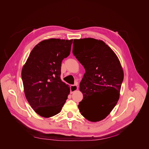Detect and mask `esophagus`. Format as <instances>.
Listing matches in <instances>:
<instances>
[{
	"label": "esophagus",
	"mask_w": 149,
	"mask_h": 149,
	"mask_svg": "<svg viewBox=\"0 0 149 149\" xmlns=\"http://www.w3.org/2000/svg\"><path fill=\"white\" fill-rule=\"evenodd\" d=\"M78 89V86L77 84H73V85H70V93H72L74 92L77 91Z\"/></svg>",
	"instance_id": "obj_1"
}]
</instances>
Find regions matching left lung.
Listing matches in <instances>:
<instances>
[{"label":"left lung","instance_id":"obj_1","mask_svg":"<svg viewBox=\"0 0 149 149\" xmlns=\"http://www.w3.org/2000/svg\"><path fill=\"white\" fill-rule=\"evenodd\" d=\"M72 52L86 71L80 84V112L90 121L102 120L119 99L124 79L120 62L110 47L92 38L74 39Z\"/></svg>","mask_w":149,"mask_h":149}]
</instances>
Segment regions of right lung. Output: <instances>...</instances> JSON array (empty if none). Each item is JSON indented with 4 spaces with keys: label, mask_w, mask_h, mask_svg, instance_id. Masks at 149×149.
<instances>
[{
    "label": "right lung",
    "mask_w": 149,
    "mask_h": 149,
    "mask_svg": "<svg viewBox=\"0 0 149 149\" xmlns=\"http://www.w3.org/2000/svg\"><path fill=\"white\" fill-rule=\"evenodd\" d=\"M73 40L50 38L37 44L23 67L26 98L34 111L49 118L58 113L70 92L60 79L62 60L68 57Z\"/></svg>",
    "instance_id": "add662e5"
}]
</instances>
